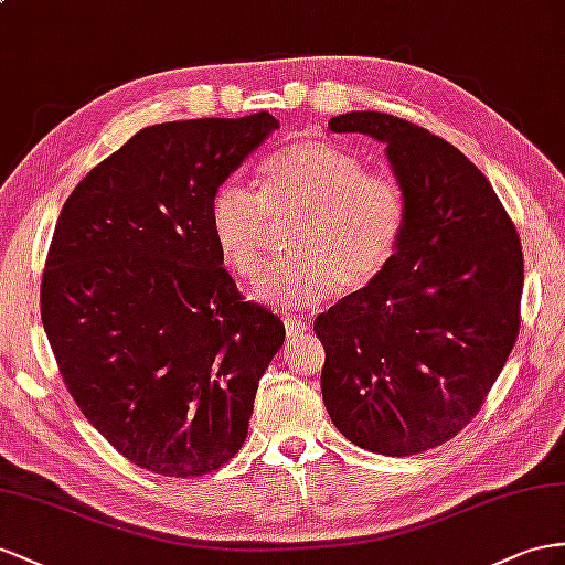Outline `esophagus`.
Instances as JSON below:
<instances>
[{"mask_svg": "<svg viewBox=\"0 0 565 565\" xmlns=\"http://www.w3.org/2000/svg\"><path fill=\"white\" fill-rule=\"evenodd\" d=\"M284 327H286L288 341H296L300 334H306V331H308V322L302 320V317H296V315H286Z\"/></svg>", "mask_w": 565, "mask_h": 565, "instance_id": "obj_1", "label": "esophagus"}]
</instances>
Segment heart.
<instances>
[{
  "instance_id": "b5f03b06",
  "label": "heart",
  "mask_w": 565,
  "mask_h": 565,
  "mask_svg": "<svg viewBox=\"0 0 565 565\" xmlns=\"http://www.w3.org/2000/svg\"><path fill=\"white\" fill-rule=\"evenodd\" d=\"M294 222L288 255L255 298L271 306L315 308L337 294L372 286L394 263L406 234V193L394 173L322 138L284 145L263 164L257 193L222 183L210 202V231L224 265L255 281L271 248V226Z\"/></svg>"
}]
</instances>
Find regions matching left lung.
Masks as SVG:
<instances>
[{
    "label": "left lung",
    "instance_id": "1",
    "mask_svg": "<svg viewBox=\"0 0 565 565\" xmlns=\"http://www.w3.org/2000/svg\"><path fill=\"white\" fill-rule=\"evenodd\" d=\"M386 145L408 222L372 286L315 320L331 423L372 454L441 446L480 413L520 331L523 245L484 173L451 142L382 111L329 119Z\"/></svg>",
    "mask_w": 565,
    "mask_h": 565
}]
</instances>
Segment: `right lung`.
Wrapping results in <instances>:
<instances>
[{
  "instance_id": "right-lung-1",
  "label": "right lung",
  "mask_w": 565,
  "mask_h": 565,
  "mask_svg": "<svg viewBox=\"0 0 565 565\" xmlns=\"http://www.w3.org/2000/svg\"><path fill=\"white\" fill-rule=\"evenodd\" d=\"M279 121L148 126L64 202L40 315L81 413L134 466L220 470L248 437L284 322L245 300L210 231L216 188Z\"/></svg>"
}]
</instances>
